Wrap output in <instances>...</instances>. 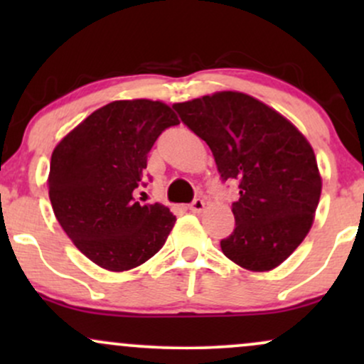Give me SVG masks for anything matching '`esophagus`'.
Here are the masks:
<instances>
[{
  "label": "esophagus",
  "mask_w": 364,
  "mask_h": 364,
  "mask_svg": "<svg viewBox=\"0 0 364 364\" xmlns=\"http://www.w3.org/2000/svg\"><path fill=\"white\" fill-rule=\"evenodd\" d=\"M205 208V202L202 198H195L193 202L190 203V210L191 212H202Z\"/></svg>",
  "instance_id": "obj_1"
}]
</instances>
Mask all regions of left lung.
Returning a JSON list of instances; mask_svg holds the SVG:
<instances>
[{"mask_svg": "<svg viewBox=\"0 0 364 364\" xmlns=\"http://www.w3.org/2000/svg\"><path fill=\"white\" fill-rule=\"evenodd\" d=\"M173 109L214 154L223 181H240L236 228L223 253L265 272L301 245L313 224L321 178L311 145L291 121L241 92H215Z\"/></svg>", "mask_w": 364, "mask_h": 364, "instance_id": "obj_1", "label": "left lung"}]
</instances>
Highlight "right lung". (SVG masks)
Masks as SVG:
<instances>
[{
  "label": "right lung",
  "instance_id": "obj_1",
  "mask_svg": "<svg viewBox=\"0 0 364 364\" xmlns=\"http://www.w3.org/2000/svg\"><path fill=\"white\" fill-rule=\"evenodd\" d=\"M179 124L161 101H114L94 111L53 150L49 200L63 231L89 260L112 272L135 269L162 248L176 217L133 198L147 157Z\"/></svg>",
  "mask_w": 364,
  "mask_h": 364
}]
</instances>
